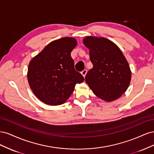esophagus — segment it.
Here are the masks:
<instances>
[{
  "label": "esophagus",
  "mask_w": 154,
  "mask_h": 154,
  "mask_svg": "<svg viewBox=\"0 0 154 154\" xmlns=\"http://www.w3.org/2000/svg\"><path fill=\"white\" fill-rule=\"evenodd\" d=\"M87 72V70L84 69V70H83V71H82V72H81V73H82V74L83 77H85V75H86Z\"/></svg>",
  "instance_id": "34e87169"
}]
</instances>
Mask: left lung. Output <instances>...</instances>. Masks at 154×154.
Returning <instances> with one entry per match:
<instances>
[{
	"label": "left lung",
	"instance_id": "1",
	"mask_svg": "<svg viewBox=\"0 0 154 154\" xmlns=\"http://www.w3.org/2000/svg\"><path fill=\"white\" fill-rule=\"evenodd\" d=\"M83 44L89 49L93 67L85 76V82L94 94L105 101L117 100L128 88L131 71L122 51L103 37L87 36Z\"/></svg>",
	"mask_w": 154,
	"mask_h": 154
}]
</instances>
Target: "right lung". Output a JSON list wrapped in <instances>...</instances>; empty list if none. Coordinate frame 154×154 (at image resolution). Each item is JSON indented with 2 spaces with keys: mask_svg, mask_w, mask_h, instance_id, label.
Wrapping results in <instances>:
<instances>
[{
  "mask_svg": "<svg viewBox=\"0 0 154 154\" xmlns=\"http://www.w3.org/2000/svg\"><path fill=\"white\" fill-rule=\"evenodd\" d=\"M77 45L71 37L51 42L29 64L27 80L32 91L43 103L49 105L64 103L77 83L84 78L74 69L71 53Z\"/></svg>",
  "mask_w": 154,
  "mask_h": 154,
  "instance_id": "right-lung-1",
  "label": "right lung"
}]
</instances>
